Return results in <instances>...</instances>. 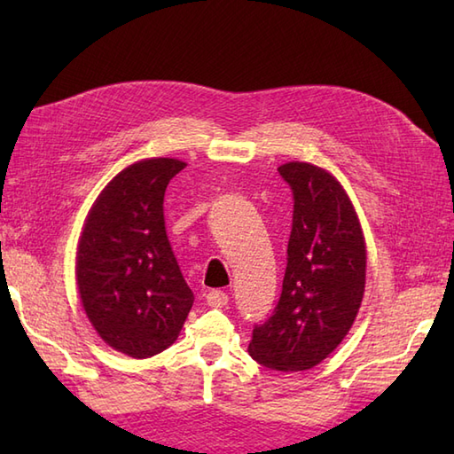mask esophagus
Returning <instances> with one entry per match:
<instances>
[{"label": "esophagus", "mask_w": 454, "mask_h": 454, "mask_svg": "<svg viewBox=\"0 0 454 454\" xmlns=\"http://www.w3.org/2000/svg\"><path fill=\"white\" fill-rule=\"evenodd\" d=\"M207 304L210 308H224L228 304V294L224 291H218V288L216 291H210L207 294Z\"/></svg>", "instance_id": "obj_1"}]
</instances>
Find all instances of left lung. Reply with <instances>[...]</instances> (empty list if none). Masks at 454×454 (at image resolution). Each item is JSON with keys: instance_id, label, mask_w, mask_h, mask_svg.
<instances>
[{"instance_id": "obj_1", "label": "left lung", "mask_w": 454, "mask_h": 454, "mask_svg": "<svg viewBox=\"0 0 454 454\" xmlns=\"http://www.w3.org/2000/svg\"><path fill=\"white\" fill-rule=\"evenodd\" d=\"M294 197L283 293L247 351L271 371L320 364L349 333L364 294L366 246L343 185L308 161L278 168Z\"/></svg>"}]
</instances>
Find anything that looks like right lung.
Segmentation results:
<instances>
[{"mask_svg": "<svg viewBox=\"0 0 454 454\" xmlns=\"http://www.w3.org/2000/svg\"><path fill=\"white\" fill-rule=\"evenodd\" d=\"M187 163L148 158L117 173L95 199L75 254L80 301L101 340L132 359L176 343L192 306L163 220L168 183Z\"/></svg>", "mask_w": 454, "mask_h": 454, "instance_id": "obj_1", "label": "right lung"}]
</instances>
